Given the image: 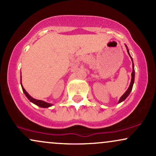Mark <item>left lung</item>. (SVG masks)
<instances>
[{
  "label": "left lung",
  "instance_id": "8db88e82",
  "mask_svg": "<svg viewBox=\"0 0 156 156\" xmlns=\"http://www.w3.org/2000/svg\"><path fill=\"white\" fill-rule=\"evenodd\" d=\"M125 47H126V49H127V52H128V55H129V56L130 57V58H131V61H132V67H133V71H132V73H131V80H130V86L129 87H128V89H127V91L125 92L124 94H122V96L120 98H119V101H118V103H120L121 102L124 101L125 99H126L127 98H128V95L130 94V92H131L132 89H133V83H134V78H135V70H134V64H133V58H132L131 55H130V53H129V50H128V47H127L126 44H125Z\"/></svg>",
  "mask_w": 156,
  "mask_h": 156
}]
</instances>
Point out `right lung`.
I'll use <instances>...</instances> for the list:
<instances>
[{"label": "right lung", "mask_w": 156, "mask_h": 156, "mask_svg": "<svg viewBox=\"0 0 156 156\" xmlns=\"http://www.w3.org/2000/svg\"><path fill=\"white\" fill-rule=\"evenodd\" d=\"M21 78H22V77L20 76V84H21V87H22L23 91V92H24L25 95H26V98L29 100L30 102H31V103H33L34 104L38 105V106H39V107H41V108H49V107H51L53 105V104H51V103H47V102L43 101H41V100H37V99H35V98H32L31 95H29V94H28V93L27 92L26 90H25V89L23 88V87L22 85V82H21L22 81Z\"/></svg>", "instance_id": "add662e5"}]
</instances>
